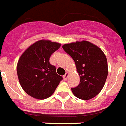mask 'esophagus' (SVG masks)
Returning <instances> with one entry per match:
<instances>
[{"label": "esophagus", "instance_id": "obj_1", "mask_svg": "<svg viewBox=\"0 0 126 126\" xmlns=\"http://www.w3.org/2000/svg\"><path fill=\"white\" fill-rule=\"evenodd\" d=\"M68 76H69V73L67 72L65 74V75H63V79H64L65 80H67V79Z\"/></svg>", "mask_w": 126, "mask_h": 126}]
</instances>
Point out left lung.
Instances as JSON below:
<instances>
[{
    "label": "left lung",
    "instance_id": "obj_1",
    "mask_svg": "<svg viewBox=\"0 0 126 126\" xmlns=\"http://www.w3.org/2000/svg\"><path fill=\"white\" fill-rule=\"evenodd\" d=\"M63 49L74 60L79 75L78 86L71 88L77 98L89 100L103 89L108 74V61L99 47L87 41L63 45Z\"/></svg>",
    "mask_w": 126,
    "mask_h": 126
}]
</instances>
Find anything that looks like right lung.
Instances as JSON below:
<instances>
[{
  "mask_svg": "<svg viewBox=\"0 0 126 126\" xmlns=\"http://www.w3.org/2000/svg\"><path fill=\"white\" fill-rule=\"evenodd\" d=\"M61 44L50 40H39L28 47L18 59L16 71L23 90L30 96L44 99L53 95L63 77L49 63L52 54Z\"/></svg>",
  "mask_w": 126,
  "mask_h": 126,
  "instance_id": "1",
  "label": "right lung"
}]
</instances>
